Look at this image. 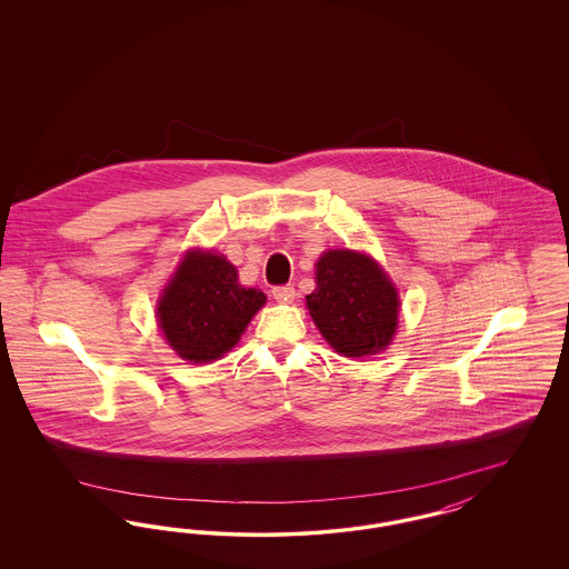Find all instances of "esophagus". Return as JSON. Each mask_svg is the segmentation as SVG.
<instances>
[{"label": "esophagus", "instance_id": "obj_1", "mask_svg": "<svg viewBox=\"0 0 569 569\" xmlns=\"http://www.w3.org/2000/svg\"><path fill=\"white\" fill-rule=\"evenodd\" d=\"M272 297L277 302H292L295 297H297V292H295V286H274L272 288Z\"/></svg>", "mask_w": 569, "mask_h": 569}]
</instances>
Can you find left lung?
Wrapping results in <instances>:
<instances>
[{
	"label": "left lung",
	"instance_id": "1",
	"mask_svg": "<svg viewBox=\"0 0 569 569\" xmlns=\"http://www.w3.org/2000/svg\"><path fill=\"white\" fill-rule=\"evenodd\" d=\"M307 307L326 341L343 356L383 350L397 330L399 298L378 264L362 253L326 251Z\"/></svg>",
	"mask_w": 569,
	"mask_h": 569
}]
</instances>
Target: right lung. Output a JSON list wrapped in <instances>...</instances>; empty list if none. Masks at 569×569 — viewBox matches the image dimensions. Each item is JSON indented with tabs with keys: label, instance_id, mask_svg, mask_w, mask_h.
<instances>
[{
	"label": "right lung",
	"instance_id": "1",
	"mask_svg": "<svg viewBox=\"0 0 569 569\" xmlns=\"http://www.w3.org/2000/svg\"><path fill=\"white\" fill-rule=\"evenodd\" d=\"M264 300L260 290L239 286L237 269L226 258L190 253L163 290L158 318L174 352L209 362L239 343Z\"/></svg>",
	"mask_w": 569,
	"mask_h": 569
}]
</instances>
